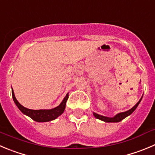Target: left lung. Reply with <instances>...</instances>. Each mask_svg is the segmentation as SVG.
I'll return each instance as SVG.
<instances>
[{"label": "left lung", "mask_w": 155, "mask_h": 155, "mask_svg": "<svg viewBox=\"0 0 155 155\" xmlns=\"http://www.w3.org/2000/svg\"><path fill=\"white\" fill-rule=\"evenodd\" d=\"M142 98V97H141ZM141 98L140 99V101L132 107V109H130L129 110L126 112H123V113H119L118 114H116L114 117H107V116H101V115H99L97 113H94V116H95L97 119H101V120L104 121L106 123H118V122H120L121 120H123V119H125L126 117H127L128 116L132 114L134 111H135V109L137 108V107L138 106V104H140L141 101Z\"/></svg>", "instance_id": "obj_1"}]
</instances>
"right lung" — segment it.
Returning a JSON list of instances; mask_svg holds the SVG:
<instances>
[{
  "instance_id": "obj_1",
  "label": "right lung",
  "mask_w": 155,
  "mask_h": 155,
  "mask_svg": "<svg viewBox=\"0 0 155 155\" xmlns=\"http://www.w3.org/2000/svg\"><path fill=\"white\" fill-rule=\"evenodd\" d=\"M12 97L13 100H14V103L18 107L19 110L23 113V114L26 115V116H29L31 119H32L36 122H39V123H44V122H49V121L54 120L56 118H58L60 115L62 114L64 111L66 106V102H67L68 99V94H66L65 97L59 106H58L55 108L51 109V110H30V109H27L26 107H23L20 103L17 101L16 99L15 95H14V92L12 89Z\"/></svg>"
}]
</instances>
